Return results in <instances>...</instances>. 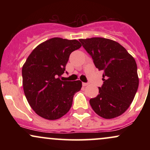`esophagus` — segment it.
Wrapping results in <instances>:
<instances>
[{"label":"esophagus","mask_w":150,"mask_h":150,"mask_svg":"<svg viewBox=\"0 0 150 150\" xmlns=\"http://www.w3.org/2000/svg\"><path fill=\"white\" fill-rule=\"evenodd\" d=\"M87 85H88V83H85V82H82V86H83V87H85V86H87Z\"/></svg>","instance_id":"34e87169"}]
</instances>
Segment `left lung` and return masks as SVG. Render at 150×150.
Returning a JSON list of instances; mask_svg holds the SVG:
<instances>
[{
	"label": "left lung",
	"instance_id": "obj_1",
	"mask_svg": "<svg viewBox=\"0 0 150 150\" xmlns=\"http://www.w3.org/2000/svg\"><path fill=\"white\" fill-rule=\"evenodd\" d=\"M96 68L104 70L99 94L89 100L94 111L106 119L123 114L133 101L139 85L137 64L119 43L101 37L79 39Z\"/></svg>",
	"mask_w": 150,
	"mask_h": 150
}]
</instances>
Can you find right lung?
<instances>
[{
  "label": "right lung",
  "mask_w": 150,
  "mask_h": 150,
  "mask_svg": "<svg viewBox=\"0 0 150 150\" xmlns=\"http://www.w3.org/2000/svg\"><path fill=\"white\" fill-rule=\"evenodd\" d=\"M76 39L54 37L42 43L22 66V84L29 104L39 116L56 120L69 111L74 94L82 87L80 80L62 81L69 56L80 49Z\"/></svg>",
  "instance_id": "1"
}]
</instances>
